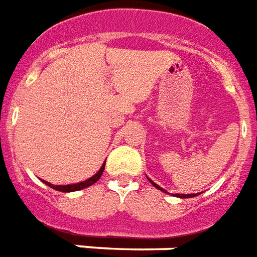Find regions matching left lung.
Masks as SVG:
<instances>
[{
  "instance_id": "8db88e82",
  "label": "left lung",
  "mask_w": 257,
  "mask_h": 257,
  "mask_svg": "<svg viewBox=\"0 0 257 257\" xmlns=\"http://www.w3.org/2000/svg\"><path fill=\"white\" fill-rule=\"evenodd\" d=\"M150 181H151V180H150ZM151 182H153V181H151ZM153 184H154V187L158 188V189H161V191H162V192H166V191H165V189H162V188L159 187V185H157L155 182H153ZM176 196H178V197H193V196H196V195H195V193H192V195H180V193H177Z\"/></svg>"
}]
</instances>
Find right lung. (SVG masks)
I'll list each match as a JSON object with an SVG mask.
<instances>
[{
	"mask_svg": "<svg viewBox=\"0 0 257 257\" xmlns=\"http://www.w3.org/2000/svg\"><path fill=\"white\" fill-rule=\"evenodd\" d=\"M103 170H104V165H102V167L99 169V172L96 173L95 176H92L91 178H88V180H85V181L79 182V184H72V185H53V184H50V182H46V181H43V182H45L46 185H49L50 188H53V189H56V191H60V192L80 191V189H84V188L90 187V185H92V184H95V182L98 181V180L100 178V176H102Z\"/></svg>",
	"mask_w": 257,
	"mask_h": 257,
	"instance_id": "add662e5",
	"label": "right lung"
}]
</instances>
